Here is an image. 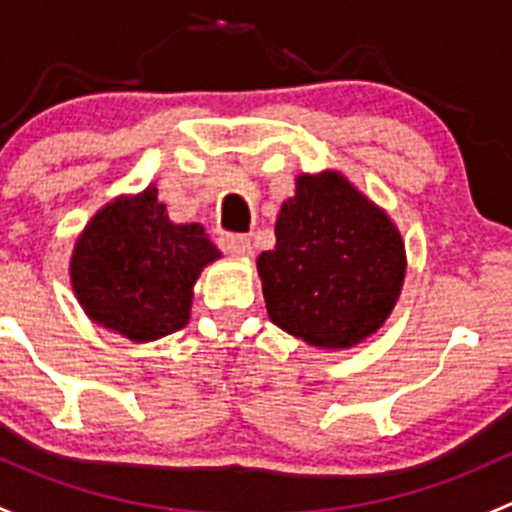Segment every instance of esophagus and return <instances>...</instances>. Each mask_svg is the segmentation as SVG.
<instances>
[{
	"instance_id": "34e87169",
	"label": "esophagus",
	"mask_w": 512,
	"mask_h": 512,
	"mask_svg": "<svg viewBox=\"0 0 512 512\" xmlns=\"http://www.w3.org/2000/svg\"><path fill=\"white\" fill-rule=\"evenodd\" d=\"M220 247L232 257H250L252 255V242L245 235H220Z\"/></svg>"
}]
</instances>
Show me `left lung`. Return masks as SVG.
Masks as SVG:
<instances>
[{"instance_id":"8db88e82","label":"left lung","mask_w":512,"mask_h":512,"mask_svg":"<svg viewBox=\"0 0 512 512\" xmlns=\"http://www.w3.org/2000/svg\"><path fill=\"white\" fill-rule=\"evenodd\" d=\"M275 237L257 272L277 327L309 347L349 349L389 319L406 275L404 240L342 173L297 175Z\"/></svg>"}]
</instances>
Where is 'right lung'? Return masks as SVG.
<instances>
[{
	"instance_id": "obj_1",
	"label": "right lung",
	"mask_w": 512,
	"mask_h": 512,
	"mask_svg": "<svg viewBox=\"0 0 512 512\" xmlns=\"http://www.w3.org/2000/svg\"><path fill=\"white\" fill-rule=\"evenodd\" d=\"M220 257L203 225L170 223L156 185L103 205L71 252V287L101 327L131 339H153L183 329L193 285Z\"/></svg>"
}]
</instances>
